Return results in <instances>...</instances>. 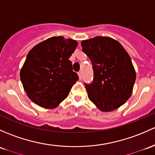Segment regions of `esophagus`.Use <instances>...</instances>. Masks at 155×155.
Masks as SVG:
<instances>
[{
	"label": "esophagus",
	"instance_id": "obj_1",
	"mask_svg": "<svg viewBox=\"0 0 155 155\" xmlns=\"http://www.w3.org/2000/svg\"><path fill=\"white\" fill-rule=\"evenodd\" d=\"M78 75H79V79H82V71H79V72L78 73Z\"/></svg>",
	"mask_w": 155,
	"mask_h": 155
}]
</instances>
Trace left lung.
I'll use <instances>...</instances> for the list:
<instances>
[{
    "mask_svg": "<svg viewBox=\"0 0 155 155\" xmlns=\"http://www.w3.org/2000/svg\"><path fill=\"white\" fill-rule=\"evenodd\" d=\"M81 45L94 70L92 83H84L89 99L102 111L117 109L130 98L136 80L129 55L110 37L97 36Z\"/></svg>",
    "mask_w": 155,
    "mask_h": 155,
    "instance_id": "obj_1",
    "label": "left lung"
}]
</instances>
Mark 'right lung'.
Returning a JSON list of instances; mask_svg holds the SVG:
<instances>
[{"label":"right lung","instance_id":"1","mask_svg":"<svg viewBox=\"0 0 155 155\" xmlns=\"http://www.w3.org/2000/svg\"><path fill=\"white\" fill-rule=\"evenodd\" d=\"M78 43L62 36L48 38L27 54L20 72L23 87L34 103L54 108L68 97L79 79L69 58Z\"/></svg>","mask_w":155,"mask_h":155}]
</instances>
